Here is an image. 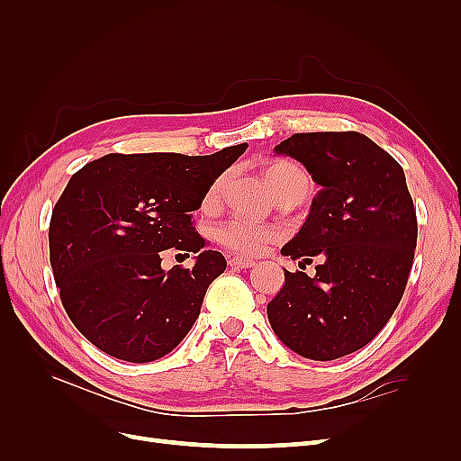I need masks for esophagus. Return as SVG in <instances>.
Listing matches in <instances>:
<instances>
[{"label":"esophagus","mask_w":461,"mask_h":461,"mask_svg":"<svg viewBox=\"0 0 461 461\" xmlns=\"http://www.w3.org/2000/svg\"><path fill=\"white\" fill-rule=\"evenodd\" d=\"M229 265H230V267H236V269H252L256 263L252 259H246V258L236 256V258L229 259Z\"/></svg>","instance_id":"esophagus-1"}]
</instances>
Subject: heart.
Returning <instances> with one entry per match:
<instances>
[{"label": "heart", "mask_w": 461, "mask_h": 461, "mask_svg": "<svg viewBox=\"0 0 461 461\" xmlns=\"http://www.w3.org/2000/svg\"><path fill=\"white\" fill-rule=\"evenodd\" d=\"M263 176L267 180L269 188L275 192L276 198L286 196V194H308L310 190V178L305 175L300 165L285 161V159H275L269 161L263 167ZM222 180L217 178L215 183L209 186L203 207H213L219 200V194L222 188ZM281 229L271 227V225H261V222H254L248 219H230L225 225H221L215 232V239L219 244L229 248L230 252L240 254V256H259L265 248L273 242L281 240Z\"/></svg>", "instance_id": "1"}]
</instances>
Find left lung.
<instances>
[{
	"label": "left lung",
	"mask_w": 461,
	"mask_h": 461,
	"mask_svg": "<svg viewBox=\"0 0 461 461\" xmlns=\"http://www.w3.org/2000/svg\"><path fill=\"white\" fill-rule=\"evenodd\" d=\"M275 151L300 161L321 186L281 254L319 265L315 276L285 269L269 323L298 356L339 359L381 332L406 290L417 242L406 175L359 132H300Z\"/></svg>",
	"instance_id": "1"
}]
</instances>
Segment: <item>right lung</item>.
<instances>
[{
	"mask_svg": "<svg viewBox=\"0 0 461 461\" xmlns=\"http://www.w3.org/2000/svg\"><path fill=\"white\" fill-rule=\"evenodd\" d=\"M248 144L212 156L109 153L68 180L50 222V261L67 315L102 352L131 364L159 359L200 315L207 286L227 269L205 249L192 213ZM175 247L192 270L160 267Z\"/></svg>",
	"mask_w": 461,
	"mask_h": 461,
	"instance_id": "obj_1",
	"label": "right lung"
}]
</instances>
